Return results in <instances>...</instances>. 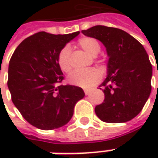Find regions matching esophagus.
Returning a JSON list of instances; mask_svg holds the SVG:
<instances>
[{"label":"esophagus","mask_w":158,"mask_h":158,"mask_svg":"<svg viewBox=\"0 0 158 158\" xmlns=\"http://www.w3.org/2000/svg\"><path fill=\"white\" fill-rule=\"evenodd\" d=\"M90 89H84V93H85V95H89V93H90Z\"/></svg>","instance_id":"34e87169"}]
</instances>
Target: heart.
Masks as SVG:
<instances>
[{"mask_svg":"<svg viewBox=\"0 0 158 158\" xmlns=\"http://www.w3.org/2000/svg\"><path fill=\"white\" fill-rule=\"evenodd\" d=\"M78 46L91 56H96L100 52L101 46L99 42L94 38L83 37L78 40ZM71 50L69 46H63L57 55V63L61 71L70 73L71 66ZM102 75L97 69H89L85 71H75L69 77L70 84L81 88H90L100 82Z\"/></svg>","mask_w":158,"mask_h":158,"instance_id":"1","label":"heart"}]
</instances>
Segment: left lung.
<instances>
[{"label":"left lung","instance_id":"obj_1","mask_svg":"<svg viewBox=\"0 0 158 158\" xmlns=\"http://www.w3.org/2000/svg\"><path fill=\"white\" fill-rule=\"evenodd\" d=\"M82 33L101 41L109 56L108 76L100 85L105 99L95 107L97 116L107 123L129 121L143 110L151 92L152 66L146 50L118 28L96 25Z\"/></svg>","mask_w":158,"mask_h":158}]
</instances>
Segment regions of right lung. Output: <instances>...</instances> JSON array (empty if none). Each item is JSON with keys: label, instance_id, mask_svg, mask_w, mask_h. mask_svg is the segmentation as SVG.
<instances>
[{"label": "right lung", "instance_id": "add662e5", "mask_svg": "<svg viewBox=\"0 0 158 158\" xmlns=\"http://www.w3.org/2000/svg\"><path fill=\"white\" fill-rule=\"evenodd\" d=\"M79 34L35 33L23 40L10 58L8 76L13 104L31 125L42 130L69 121L76 104L84 97L82 88L62 85L57 63L60 50Z\"/></svg>", "mask_w": 158, "mask_h": 158}]
</instances>
